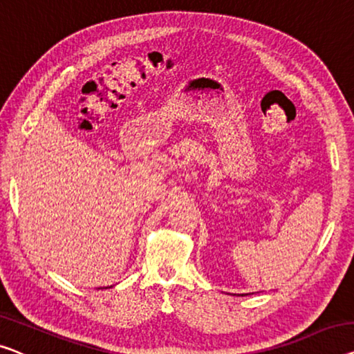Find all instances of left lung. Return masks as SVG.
<instances>
[{
	"label": "left lung",
	"mask_w": 354,
	"mask_h": 354,
	"mask_svg": "<svg viewBox=\"0 0 354 354\" xmlns=\"http://www.w3.org/2000/svg\"><path fill=\"white\" fill-rule=\"evenodd\" d=\"M240 295H246V294H240Z\"/></svg>",
	"instance_id": "obj_1"
}]
</instances>
